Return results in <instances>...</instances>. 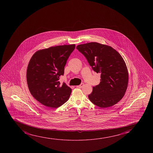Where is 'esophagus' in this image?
<instances>
[{
    "mask_svg": "<svg viewBox=\"0 0 153 153\" xmlns=\"http://www.w3.org/2000/svg\"><path fill=\"white\" fill-rule=\"evenodd\" d=\"M84 84H82H82H80V85H78V86H77V87H78V88H82V87H83V86H84Z\"/></svg>",
    "mask_w": 153,
    "mask_h": 153,
    "instance_id": "obj_1",
    "label": "esophagus"
}]
</instances>
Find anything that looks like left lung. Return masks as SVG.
<instances>
[{"mask_svg": "<svg viewBox=\"0 0 153 153\" xmlns=\"http://www.w3.org/2000/svg\"><path fill=\"white\" fill-rule=\"evenodd\" d=\"M97 73H100V82L93 87L88 98L101 108L117 103L128 88V73L125 61L111 46L97 42L80 44L76 47Z\"/></svg>", "mask_w": 153, "mask_h": 153, "instance_id": "8db88e82", "label": "left lung"}]
</instances>
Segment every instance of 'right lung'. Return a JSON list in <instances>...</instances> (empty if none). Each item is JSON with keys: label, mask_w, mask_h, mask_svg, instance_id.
Segmentation results:
<instances>
[{"label": "right lung", "mask_w": 153, "mask_h": 153, "mask_svg": "<svg viewBox=\"0 0 153 153\" xmlns=\"http://www.w3.org/2000/svg\"><path fill=\"white\" fill-rule=\"evenodd\" d=\"M75 44L51 46L36 51L27 65V80L30 92L45 106L56 108L69 99L71 89L60 84L61 76Z\"/></svg>", "instance_id": "add662e5"}]
</instances>
